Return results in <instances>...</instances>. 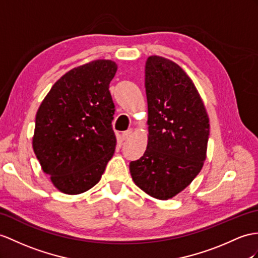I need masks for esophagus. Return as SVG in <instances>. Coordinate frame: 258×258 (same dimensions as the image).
Wrapping results in <instances>:
<instances>
[{"label": "esophagus", "instance_id": "34e87169", "mask_svg": "<svg viewBox=\"0 0 258 258\" xmlns=\"http://www.w3.org/2000/svg\"><path fill=\"white\" fill-rule=\"evenodd\" d=\"M133 133H134V129H128L127 131H124V133H122V138H123V140H125V139H128V138H130L131 137V135H133Z\"/></svg>", "mask_w": 258, "mask_h": 258}]
</instances>
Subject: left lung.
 Segmentation results:
<instances>
[{"label":"left lung","instance_id":"left-lung-1","mask_svg":"<svg viewBox=\"0 0 258 258\" xmlns=\"http://www.w3.org/2000/svg\"><path fill=\"white\" fill-rule=\"evenodd\" d=\"M148 144L130 163L135 184L167 200L189 185L207 158L209 117L191 79L174 61L150 55L146 62Z\"/></svg>","mask_w":258,"mask_h":258}]
</instances>
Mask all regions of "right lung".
<instances>
[{"label":"right lung","mask_w":258,"mask_h":258,"mask_svg":"<svg viewBox=\"0 0 258 258\" xmlns=\"http://www.w3.org/2000/svg\"><path fill=\"white\" fill-rule=\"evenodd\" d=\"M115 61L73 68L55 82L36 115L33 149L56 189L79 195L95 186L114 155Z\"/></svg>","instance_id":"obj_1"}]
</instances>
